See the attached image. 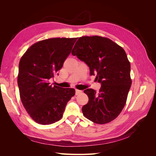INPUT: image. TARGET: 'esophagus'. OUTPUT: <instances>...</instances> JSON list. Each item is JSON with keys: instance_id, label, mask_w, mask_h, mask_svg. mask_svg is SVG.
Segmentation results:
<instances>
[{"instance_id": "1", "label": "esophagus", "mask_w": 156, "mask_h": 156, "mask_svg": "<svg viewBox=\"0 0 156 156\" xmlns=\"http://www.w3.org/2000/svg\"><path fill=\"white\" fill-rule=\"evenodd\" d=\"M82 92H83L82 90H80L76 89V90H75V94H76V95H78V94L82 93Z\"/></svg>"}]
</instances>
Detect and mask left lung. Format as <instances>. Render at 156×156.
Segmentation results:
<instances>
[{"instance_id":"obj_1","label":"left lung","mask_w":156,"mask_h":156,"mask_svg":"<svg viewBox=\"0 0 156 156\" xmlns=\"http://www.w3.org/2000/svg\"><path fill=\"white\" fill-rule=\"evenodd\" d=\"M84 61L90 75L101 83L98 92L92 88L84 90L88 102L82 108L83 115L96 124L108 123L123 109L131 85V66L124 49L105 37H80L72 51Z\"/></svg>"}]
</instances>
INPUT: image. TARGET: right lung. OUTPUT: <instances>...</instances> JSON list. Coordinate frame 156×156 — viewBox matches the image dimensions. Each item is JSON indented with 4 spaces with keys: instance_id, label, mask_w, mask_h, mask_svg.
<instances>
[{
    "instance_id": "obj_1",
    "label": "right lung",
    "mask_w": 156,
    "mask_h": 156,
    "mask_svg": "<svg viewBox=\"0 0 156 156\" xmlns=\"http://www.w3.org/2000/svg\"><path fill=\"white\" fill-rule=\"evenodd\" d=\"M77 37H54L37 41L20 61L17 83L21 100L36 123L49 125L60 120L75 89L52 87L54 77L72 51Z\"/></svg>"
}]
</instances>
